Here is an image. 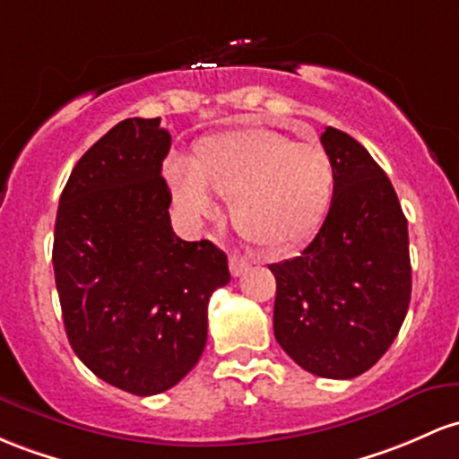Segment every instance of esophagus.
Listing matches in <instances>:
<instances>
[{"mask_svg":"<svg viewBox=\"0 0 459 459\" xmlns=\"http://www.w3.org/2000/svg\"><path fill=\"white\" fill-rule=\"evenodd\" d=\"M248 265H250V261L246 259V256L235 255V253L229 256V268H230V274H233V276L244 274V270L248 268Z\"/></svg>","mask_w":459,"mask_h":459,"instance_id":"34e87169","label":"esophagus"}]
</instances>
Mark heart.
Masks as SVG:
<instances>
[{
    "label": "heart",
    "mask_w": 459,
    "mask_h": 459,
    "mask_svg": "<svg viewBox=\"0 0 459 459\" xmlns=\"http://www.w3.org/2000/svg\"><path fill=\"white\" fill-rule=\"evenodd\" d=\"M174 203L195 224L213 220V195L229 200L230 221L250 244L285 253L322 229L337 189V169L318 141L246 126L200 139L191 163H165Z\"/></svg>",
    "instance_id": "b5f03b06"
}]
</instances>
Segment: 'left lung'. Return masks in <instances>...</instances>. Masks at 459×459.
Instances as JSON below:
<instances>
[{"label":"left lung","instance_id":"obj_1","mask_svg":"<svg viewBox=\"0 0 459 459\" xmlns=\"http://www.w3.org/2000/svg\"><path fill=\"white\" fill-rule=\"evenodd\" d=\"M337 169L331 213L294 259L272 264L274 337L311 375L352 379L384 357L411 296L407 220L384 169L337 128L322 133Z\"/></svg>","mask_w":459,"mask_h":459}]
</instances>
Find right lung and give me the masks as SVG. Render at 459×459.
<instances>
[{
	"label": "right lung",
	"instance_id": "right-lung-1",
	"mask_svg": "<svg viewBox=\"0 0 459 459\" xmlns=\"http://www.w3.org/2000/svg\"><path fill=\"white\" fill-rule=\"evenodd\" d=\"M172 137L160 117L124 119L75 163L60 194L54 276L75 355L137 396L169 390L198 364L206 307L230 281L211 241H183L160 176Z\"/></svg>",
	"mask_w": 459,
	"mask_h": 459
}]
</instances>
